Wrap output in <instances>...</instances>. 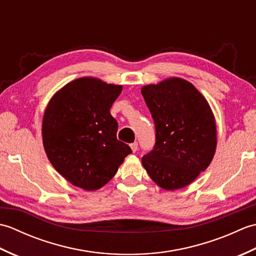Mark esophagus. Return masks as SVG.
I'll return each mask as SVG.
<instances>
[{"label": "esophagus", "mask_w": 256, "mask_h": 256, "mask_svg": "<svg viewBox=\"0 0 256 256\" xmlns=\"http://www.w3.org/2000/svg\"><path fill=\"white\" fill-rule=\"evenodd\" d=\"M130 146H131V150H132V152H133V153H135V152H136L138 150V144L136 143V142H134V143H132L131 145H130Z\"/></svg>", "instance_id": "1"}]
</instances>
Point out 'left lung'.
<instances>
[{"label": "left lung", "mask_w": 256, "mask_h": 256, "mask_svg": "<svg viewBox=\"0 0 256 256\" xmlns=\"http://www.w3.org/2000/svg\"><path fill=\"white\" fill-rule=\"evenodd\" d=\"M140 92L156 130L154 148L142 157V164L162 189L186 187L216 153V128L209 103L182 78L144 86Z\"/></svg>", "instance_id": "obj_1"}]
</instances>
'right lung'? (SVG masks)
<instances>
[{
  "mask_svg": "<svg viewBox=\"0 0 256 256\" xmlns=\"http://www.w3.org/2000/svg\"><path fill=\"white\" fill-rule=\"evenodd\" d=\"M122 86L91 77L76 79L52 98L42 118V143L48 160L69 182L96 190L116 175L132 153L116 138L110 108Z\"/></svg>",
  "mask_w": 256,
  "mask_h": 256,
  "instance_id": "add662e5",
  "label": "right lung"
}]
</instances>
